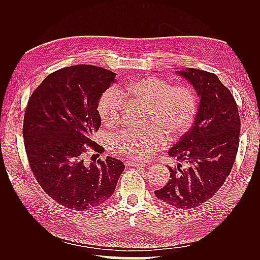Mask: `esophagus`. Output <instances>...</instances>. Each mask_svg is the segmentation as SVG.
Returning <instances> with one entry per match:
<instances>
[{"label":"esophagus","instance_id":"obj_1","mask_svg":"<svg viewBox=\"0 0 260 260\" xmlns=\"http://www.w3.org/2000/svg\"><path fill=\"white\" fill-rule=\"evenodd\" d=\"M125 166H133V167H146V166H147V164H146V162H138V161L127 160V161H125Z\"/></svg>","mask_w":260,"mask_h":260}]
</instances>
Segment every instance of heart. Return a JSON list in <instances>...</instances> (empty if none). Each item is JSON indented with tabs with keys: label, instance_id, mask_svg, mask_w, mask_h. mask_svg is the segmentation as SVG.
Returning <instances> with one entry per match:
<instances>
[{
	"label": "heart",
	"instance_id": "b5f03b06",
	"mask_svg": "<svg viewBox=\"0 0 260 260\" xmlns=\"http://www.w3.org/2000/svg\"><path fill=\"white\" fill-rule=\"evenodd\" d=\"M128 104L147 105L145 124L152 129L122 133L112 140L113 151L131 159H148L167 145L168 135L176 139L192 125L198 111V96L190 85L170 84L157 77H143L111 88L99 101L102 121L109 127L119 124Z\"/></svg>",
	"mask_w": 260,
	"mask_h": 260
}]
</instances>
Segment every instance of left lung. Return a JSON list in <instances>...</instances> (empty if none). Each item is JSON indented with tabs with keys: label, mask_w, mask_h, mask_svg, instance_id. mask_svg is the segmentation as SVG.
<instances>
[{
	"label": "left lung",
	"mask_w": 260,
	"mask_h": 260,
	"mask_svg": "<svg viewBox=\"0 0 260 260\" xmlns=\"http://www.w3.org/2000/svg\"><path fill=\"white\" fill-rule=\"evenodd\" d=\"M177 73L193 84L201 98L200 107L190 130L168 152L179 161L178 168L169 167L168 183L155 195L186 210L210 200L230 175L239 149L241 119L230 90L215 74L195 68ZM183 161L188 164L184 170Z\"/></svg>",
	"instance_id": "1"
}]
</instances>
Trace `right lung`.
Here are the masks:
<instances>
[{
  "label": "right lung",
  "mask_w": 260,
  "mask_h": 260,
  "mask_svg": "<svg viewBox=\"0 0 260 260\" xmlns=\"http://www.w3.org/2000/svg\"><path fill=\"white\" fill-rule=\"evenodd\" d=\"M115 77L92 65L65 67L50 74L29 98L22 125L29 166L43 191L69 209L86 211L103 204L124 170L114 157L84 160L90 149L104 152L91 137L101 125L100 98Z\"/></svg>",
  "instance_id": "1"
}]
</instances>
